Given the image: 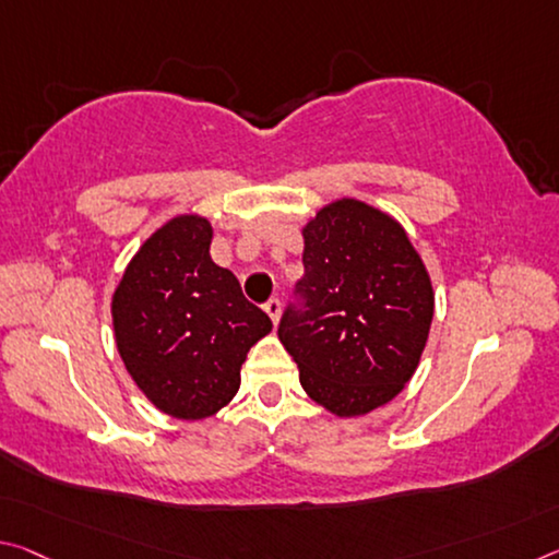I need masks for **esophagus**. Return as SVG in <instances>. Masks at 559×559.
<instances>
[{
  "mask_svg": "<svg viewBox=\"0 0 559 559\" xmlns=\"http://www.w3.org/2000/svg\"><path fill=\"white\" fill-rule=\"evenodd\" d=\"M263 308H265V313H269V318L273 321V325H276L278 318H281V300L278 298H271Z\"/></svg>",
  "mask_w": 559,
  "mask_h": 559,
  "instance_id": "34e87169",
  "label": "esophagus"
}]
</instances>
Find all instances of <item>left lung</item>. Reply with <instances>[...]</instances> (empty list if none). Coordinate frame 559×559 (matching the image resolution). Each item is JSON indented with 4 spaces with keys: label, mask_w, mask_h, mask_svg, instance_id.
I'll list each match as a JSON object with an SVG mask.
<instances>
[{
    "label": "left lung",
    "mask_w": 559,
    "mask_h": 559,
    "mask_svg": "<svg viewBox=\"0 0 559 559\" xmlns=\"http://www.w3.org/2000/svg\"><path fill=\"white\" fill-rule=\"evenodd\" d=\"M304 311H286L283 348L313 403L358 418L401 395L428 343L436 290L401 221L366 201L325 203L300 228Z\"/></svg>",
    "instance_id": "left-lung-1"
}]
</instances>
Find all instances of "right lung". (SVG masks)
<instances>
[{
    "mask_svg": "<svg viewBox=\"0 0 559 559\" xmlns=\"http://www.w3.org/2000/svg\"><path fill=\"white\" fill-rule=\"evenodd\" d=\"M211 241L206 216L168 218L131 255L111 296L114 341L131 380L179 420L211 418L231 403L246 353L273 328L211 259Z\"/></svg>",
    "mask_w": 559,
    "mask_h": 559,
    "instance_id": "add662e5",
    "label": "right lung"
}]
</instances>
